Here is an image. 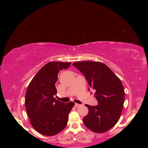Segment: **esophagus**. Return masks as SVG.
<instances>
[{
    "instance_id": "34e87169",
    "label": "esophagus",
    "mask_w": 148,
    "mask_h": 148,
    "mask_svg": "<svg viewBox=\"0 0 148 148\" xmlns=\"http://www.w3.org/2000/svg\"><path fill=\"white\" fill-rule=\"evenodd\" d=\"M75 106L76 107H79V106H81V104H77V103H75Z\"/></svg>"
}]
</instances>
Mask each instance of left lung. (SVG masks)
Masks as SVG:
<instances>
[{
    "label": "left lung",
    "mask_w": 148,
    "mask_h": 148,
    "mask_svg": "<svg viewBox=\"0 0 148 148\" xmlns=\"http://www.w3.org/2000/svg\"><path fill=\"white\" fill-rule=\"evenodd\" d=\"M73 65L96 91L95 97L98 102L95 106L86 104L89 112L83 118L84 124L94 132L108 131L117 123L123 109L125 91L121 80L102 62H76Z\"/></svg>",
    "instance_id": "1"
}]
</instances>
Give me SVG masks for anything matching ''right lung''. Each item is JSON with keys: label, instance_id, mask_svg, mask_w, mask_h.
Instances as JSON below:
<instances>
[{"label": "right lung", "instance_id": "obj_1", "mask_svg": "<svg viewBox=\"0 0 148 148\" xmlns=\"http://www.w3.org/2000/svg\"><path fill=\"white\" fill-rule=\"evenodd\" d=\"M70 62H51L40 69L28 85L25 96L26 112L33 127L45 136L60 132L67 124L73 102L56 100V83L60 70L68 69Z\"/></svg>", "mask_w": 148, "mask_h": 148}]
</instances>
